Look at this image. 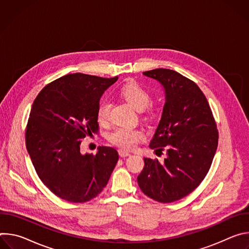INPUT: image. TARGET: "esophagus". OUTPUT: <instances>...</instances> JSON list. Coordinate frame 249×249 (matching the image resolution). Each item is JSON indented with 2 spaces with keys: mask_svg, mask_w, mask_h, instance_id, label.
<instances>
[{
  "mask_svg": "<svg viewBox=\"0 0 249 249\" xmlns=\"http://www.w3.org/2000/svg\"><path fill=\"white\" fill-rule=\"evenodd\" d=\"M118 154L121 158H124V157H129L130 156V153L128 151H125V150H118Z\"/></svg>",
  "mask_w": 249,
  "mask_h": 249,
  "instance_id": "obj_1",
  "label": "esophagus"
}]
</instances>
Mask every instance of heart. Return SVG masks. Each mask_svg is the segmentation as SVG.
<instances>
[{
  "mask_svg": "<svg viewBox=\"0 0 249 249\" xmlns=\"http://www.w3.org/2000/svg\"><path fill=\"white\" fill-rule=\"evenodd\" d=\"M121 95L138 111H143L151 103L150 93L136 83H128L120 89ZM111 102L108 98H104L97 106L96 117L99 123H106L109 118ZM145 132L137 128H116L109 135V141L114 145L132 150L138 146L141 141L145 139Z\"/></svg>",
  "mask_w": 249,
  "mask_h": 249,
  "instance_id": "b5f03b06",
  "label": "heart"
}]
</instances>
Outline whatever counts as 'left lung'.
Masks as SVG:
<instances>
[{"instance_id": "obj_1", "label": "left lung", "mask_w": 249, "mask_h": 249, "mask_svg": "<svg viewBox=\"0 0 249 249\" xmlns=\"http://www.w3.org/2000/svg\"><path fill=\"white\" fill-rule=\"evenodd\" d=\"M143 75L159 82L164 90L165 103L150 148H164L166 158L163 162L144 158L145 166L137 180L150 198L171 203L190 194L205 178L218 147L217 125L194 82L169 69Z\"/></svg>"}]
</instances>
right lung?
<instances>
[{"instance_id": "1", "label": "right lung", "mask_w": 249, "mask_h": 249, "mask_svg": "<svg viewBox=\"0 0 249 249\" xmlns=\"http://www.w3.org/2000/svg\"><path fill=\"white\" fill-rule=\"evenodd\" d=\"M118 77L71 74L50 83L35 98L25 132L32 164L43 184L72 203L96 197L118 161L116 150L99 147L81 153L82 139L98 130L97 106Z\"/></svg>"}]
</instances>
